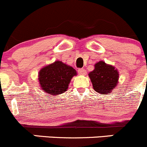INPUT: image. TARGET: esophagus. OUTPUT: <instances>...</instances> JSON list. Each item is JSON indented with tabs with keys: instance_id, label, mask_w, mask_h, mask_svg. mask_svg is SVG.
Wrapping results in <instances>:
<instances>
[{
	"instance_id": "34e87169",
	"label": "esophagus",
	"mask_w": 147,
	"mask_h": 147,
	"mask_svg": "<svg viewBox=\"0 0 147 147\" xmlns=\"http://www.w3.org/2000/svg\"><path fill=\"white\" fill-rule=\"evenodd\" d=\"M78 73H79L80 75H86L87 72H86V70L84 69V68H80V69H78Z\"/></svg>"
}]
</instances>
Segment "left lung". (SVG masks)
<instances>
[{
  "mask_svg": "<svg viewBox=\"0 0 147 147\" xmlns=\"http://www.w3.org/2000/svg\"><path fill=\"white\" fill-rule=\"evenodd\" d=\"M94 90L101 94H107L115 88L118 83L119 73L112 65L100 61L94 65V69L89 73Z\"/></svg>",
  "mask_w": 147,
  "mask_h": 147,
  "instance_id": "8db88e82",
  "label": "left lung"
}]
</instances>
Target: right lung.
Segmentation results:
<instances>
[{
	"mask_svg": "<svg viewBox=\"0 0 147 147\" xmlns=\"http://www.w3.org/2000/svg\"><path fill=\"white\" fill-rule=\"evenodd\" d=\"M76 75L72 67L55 61L40 69L38 80L42 90L50 95H57L67 91L71 79Z\"/></svg>",
	"mask_w": 147,
	"mask_h": 147,
	"instance_id": "right-lung-1",
	"label": "right lung"
}]
</instances>
